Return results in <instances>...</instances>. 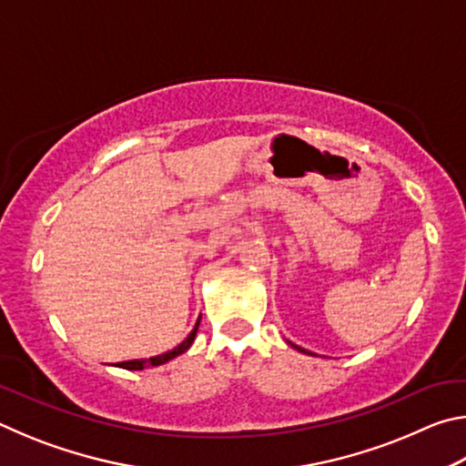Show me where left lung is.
<instances>
[{
  "instance_id": "obj_1",
  "label": "left lung",
  "mask_w": 466,
  "mask_h": 466,
  "mask_svg": "<svg viewBox=\"0 0 466 466\" xmlns=\"http://www.w3.org/2000/svg\"><path fill=\"white\" fill-rule=\"evenodd\" d=\"M291 347H296V350L298 351H302V353H309V356H314V353H310V351H306V350H302V347H298V345H294V343H291V341H288Z\"/></svg>"
}]
</instances>
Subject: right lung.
I'll return each instance as SVG.
<instances>
[{
    "mask_svg": "<svg viewBox=\"0 0 466 466\" xmlns=\"http://www.w3.org/2000/svg\"><path fill=\"white\" fill-rule=\"evenodd\" d=\"M199 320H201V317H199ZM199 320H197L195 329L191 330V333H188V337L185 339V341L180 343V345H177L175 350H170V351H167V353H160V356H154V358H149V360H129V361H121V364H116V366L125 368V370H144V368H147V366H162V364H167V361H170L172 358L180 356V353H185V351L188 350V347H191V343L195 341L197 329H199Z\"/></svg>",
    "mask_w": 466,
    "mask_h": 466,
    "instance_id": "obj_1",
    "label": "right lung"
}]
</instances>
